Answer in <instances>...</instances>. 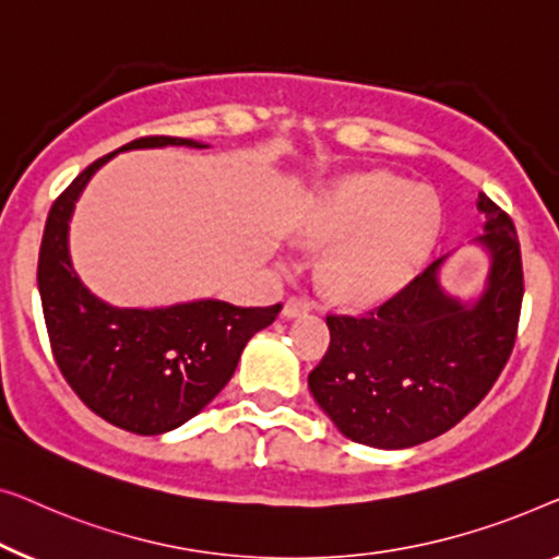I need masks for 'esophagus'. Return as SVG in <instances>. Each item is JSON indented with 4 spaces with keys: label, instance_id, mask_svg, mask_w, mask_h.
Returning a JSON list of instances; mask_svg holds the SVG:
<instances>
[{
    "label": "esophagus",
    "instance_id": "34e87169",
    "mask_svg": "<svg viewBox=\"0 0 559 559\" xmlns=\"http://www.w3.org/2000/svg\"><path fill=\"white\" fill-rule=\"evenodd\" d=\"M313 309V301L306 296H290L286 304H283V317L286 319H294V317H301V313L311 311Z\"/></svg>",
    "mask_w": 559,
    "mask_h": 559
}]
</instances>
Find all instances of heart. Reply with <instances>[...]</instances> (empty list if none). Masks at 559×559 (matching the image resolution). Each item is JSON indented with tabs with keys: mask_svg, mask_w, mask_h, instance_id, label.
Listing matches in <instances>:
<instances>
[{
	"mask_svg": "<svg viewBox=\"0 0 559 559\" xmlns=\"http://www.w3.org/2000/svg\"><path fill=\"white\" fill-rule=\"evenodd\" d=\"M443 219L438 194L388 171L340 179L319 194L304 233L336 240L321 263L326 286L349 301H369L411 276L430 253Z\"/></svg>",
	"mask_w": 559,
	"mask_h": 559,
	"instance_id": "b5f03b06",
	"label": "heart"
}]
</instances>
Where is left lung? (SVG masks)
I'll return each instance as SVG.
<instances>
[{
	"mask_svg": "<svg viewBox=\"0 0 559 559\" xmlns=\"http://www.w3.org/2000/svg\"><path fill=\"white\" fill-rule=\"evenodd\" d=\"M476 207L491 261L476 301L445 294L443 255L374 309L326 317L332 340L309 390L355 443L411 448L445 433L481 403L512 355L524 296L516 230L484 192Z\"/></svg>",
	"mask_w": 559,
	"mask_h": 559,
	"instance_id": "left-lung-1",
	"label": "left lung"
}]
</instances>
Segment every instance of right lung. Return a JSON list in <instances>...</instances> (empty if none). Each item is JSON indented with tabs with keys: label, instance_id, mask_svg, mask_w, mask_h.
I'll use <instances>...</instances> for the list:
<instances>
[{
	"label": "right lung",
	"instance_id": "right-lung-1",
	"mask_svg": "<svg viewBox=\"0 0 559 559\" xmlns=\"http://www.w3.org/2000/svg\"><path fill=\"white\" fill-rule=\"evenodd\" d=\"M204 144L141 136L85 167L47 215L37 286L52 357L93 413L139 436H159L194 418L230 382L250 336L273 324L276 306L190 301L167 309H116L83 286L70 263L68 223L88 179L119 152Z\"/></svg>",
	"mask_w": 559,
	"mask_h": 559
}]
</instances>
